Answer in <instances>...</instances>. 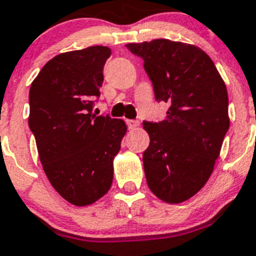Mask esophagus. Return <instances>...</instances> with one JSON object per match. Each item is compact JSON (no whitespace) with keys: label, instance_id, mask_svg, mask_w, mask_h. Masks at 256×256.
Listing matches in <instances>:
<instances>
[{"label":"esophagus","instance_id":"34e87169","mask_svg":"<svg viewBox=\"0 0 256 256\" xmlns=\"http://www.w3.org/2000/svg\"><path fill=\"white\" fill-rule=\"evenodd\" d=\"M126 124H128V128H136L139 126V122L135 120H126Z\"/></svg>","mask_w":256,"mask_h":256}]
</instances>
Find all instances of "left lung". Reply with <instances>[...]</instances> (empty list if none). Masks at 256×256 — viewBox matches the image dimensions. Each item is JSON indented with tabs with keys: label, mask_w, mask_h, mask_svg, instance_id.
Listing matches in <instances>:
<instances>
[{
	"label": "left lung",
	"mask_w": 256,
	"mask_h": 256,
	"mask_svg": "<svg viewBox=\"0 0 256 256\" xmlns=\"http://www.w3.org/2000/svg\"><path fill=\"white\" fill-rule=\"evenodd\" d=\"M126 48L144 60L166 118L143 122L150 146L143 153L146 184L162 201L180 204L208 180L230 128L226 84L205 51L160 38Z\"/></svg>",
	"instance_id": "left-lung-1"
}]
</instances>
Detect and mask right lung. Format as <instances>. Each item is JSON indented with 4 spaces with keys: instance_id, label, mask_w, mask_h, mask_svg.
Listing matches in <instances>:
<instances>
[{
    "instance_id": "1",
    "label": "right lung",
    "mask_w": 256,
    "mask_h": 256,
    "mask_svg": "<svg viewBox=\"0 0 256 256\" xmlns=\"http://www.w3.org/2000/svg\"><path fill=\"white\" fill-rule=\"evenodd\" d=\"M110 56L90 46L54 56L30 90L28 125L51 186L76 206L102 198L112 186L113 158L128 128L122 120L92 113Z\"/></svg>"
}]
</instances>
